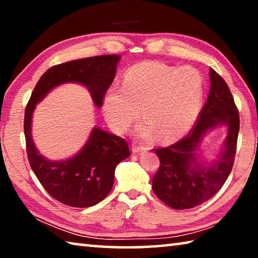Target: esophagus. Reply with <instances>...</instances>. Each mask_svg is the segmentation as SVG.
I'll list each match as a JSON object with an SVG mask.
<instances>
[{
  "label": "esophagus",
  "mask_w": 258,
  "mask_h": 258,
  "mask_svg": "<svg viewBox=\"0 0 258 258\" xmlns=\"http://www.w3.org/2000/svg\"><path fill=\"white\" fill-rule=\"evenodd\" d=\"M131 151H132V154H140V152L145 151V148L132 145V147H131Z\"/></svg>",
  "instance_id": "1"
}]
</instances>
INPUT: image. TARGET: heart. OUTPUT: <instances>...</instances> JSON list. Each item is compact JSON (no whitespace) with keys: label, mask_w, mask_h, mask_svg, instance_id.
Here are the masks:
<instances>
[{"label":"heart","mask_w":258,"mask_h":258,"mask_svg":"<svg viewBox=\"0 0 258 258\" xmlns=\"http://www.w3.org/2000/svg\"><path fill=\"white\" fill-rule=\"evenodd\" d=\"M204 95V81L191 67L159 62L135 66L126 74L123 87L108 91L103 110L108 123L123 132L139 117L146 123L138 137L150 139L156 133L163 142L183 137L197 119Z\"/></svg>","instance_id":"1"}]
</instances>
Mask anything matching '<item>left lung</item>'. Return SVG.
Instances as JSON below:
<instances>
[{
    "mask_svg": "<svg viewBox=\"0 0 258 258\" xmlns=\"http://www.w3.org/2000/svg\"><path fill=\"white\" fill-rule=\"evenodd\" d=\"M211 90L197 123L190 133L167 148L155 149L160 166L152 178V190L174 209L194 208L221 189L234 163L239 134V112L225 81L209 69ZM220 125L228 127L219 158L205 165L199 160V146L206 133Z\"/></svg>",
    "mask_w": 258,
    "mask_h": 258,
    "instance_id": "left-lung-1",
    "label": "left lung"
}]
</instances>
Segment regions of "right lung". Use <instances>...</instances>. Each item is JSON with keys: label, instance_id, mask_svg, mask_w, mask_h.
<instances>
[{"label": "right lung", "instance_id": "add662e5", "mask_svg": "<svg viewBox=\"0 0 258 258\" xmlns=\"http://www.w3.org/2000/svg\"><path fill=\"white\" fill-rule=\"evenodd\" d=\"M120 55H97L56 64L43 74L25 110L24 132L29 165L51 197L72 207H91L110 192L115 169L130 156L127 142L117 135L94 127L84 147L75 156L50 160L40 155L32 138V119L36 104L54 87L77 83L84 85L97 107L113 82Z\"/></svg>", "mask_w": 258, "mask_h": 258}]
</instances>
